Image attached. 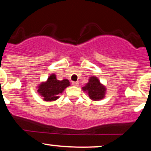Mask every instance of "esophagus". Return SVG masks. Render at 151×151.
Masks as SVG:
<instances>
[{
    "label": "esophagus",
    "instance_id": "esophagus-1",
    "mask_svg": "<svg viewBox=\"0 0 151 151\" xmlns=\"http://www.w3.org/2000/svg\"><path fill=\"white\" fill-rule=\"evenodd\" d=\"M72 85H74L75 86H79V82H78V81H72Z\"/></svg>",
    "mask_w": 151,
    "mask_h": 151
}]
</instances>
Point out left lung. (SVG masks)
<instances>
[{
  "instance_id": "1",
  "label": "left lung",
  "mask_w": 151,
  "mask_h": 151,
  "mask_svg": "<svg viewBox=\"0 0 151 151\" xmlns=\"http://www.w3.org/2000/svg\"><path fill=\"white\" fill-rule=\"evenodd\" d=\"M84 91L88 93L89 98L94 101H99L104 97L106 88L100 83L96 77H92L89 79L86 85L82 87Z\"/></svg>"
}]
</instances>
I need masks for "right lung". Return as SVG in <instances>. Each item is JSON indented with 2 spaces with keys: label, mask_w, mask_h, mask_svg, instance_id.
<instances>
[{
  "label": "right lung",
  "mask_w": 151,
  "mask_h": 151,
  "mask_svg": "<svg viewBox=\"0 0 151 151\" xmlns=\"http://www.w3.org/2000/svg\"><path fill=\"white\" fill-rule=\"evenodd\" d=\"M70 81L67 79L60 81L57 79L56 75H50L45 82L40 84L37 91L43 96L45 101H55L59 98V93H61L65 88L70 86Z\"/></svg>",
  "instance_id": "obj_1"
}]
</instances>
